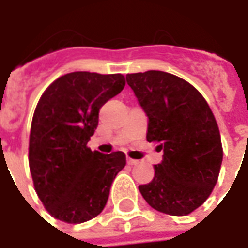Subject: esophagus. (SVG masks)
Wrapping results in <instances>:
<instances>
[{"instance_id":"esophagus-1","label":"esophagus","mask_w":248,"mask_h":248,"mask_svg":"<svg viewBox=\"0 0 248 248\" xmlns=\"http://www.w3.org/2000/svg\"><path fill=\"white\" fill-rule=\"evenodd\" d=\"M140 162L135 161V159H131V158H127V165H130V166H135V165H138Z\"/></svg>"}]
</instances>
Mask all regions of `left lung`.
I'll return each instance as SVG.
<instances>
[{"mask_svg":"<svg viewBox=\"0 0 248 248\" xmlns=\"http://www.w3.org/2000/svg\"><path fill=\"white\" fill-rule=\"evenodd\" d=\"M149 118L147 142L163 151L154 178L140 185L151 207L182 217L202 206L218 181L223 150L211 108L195 87L159 70L126 76Z\"/></svg>","mask_w":248,"mask_h":248,"instance_id":"1","label":"left lung"}]
</instances>
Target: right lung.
<instances>
[{
  "mask_svg": "<svg viewBox=\"0 0 248 248\" xmlns=\"http://www.w3.org/2000/svg\"><path fill=\"white\" fill-rule=\"evenodd\" d=\"M124 83L122 74L74 71L56 79L40 98L30 129L29 166L37 195L56 219L83 223L106 206L126 156L92 151L87 142L101 108Z\"/></svg>",
  "mask_w": 248,
  "mask_h": 248,
  "instance_id": "add662e5",
  "label": "right lung"
}]
</instances>
